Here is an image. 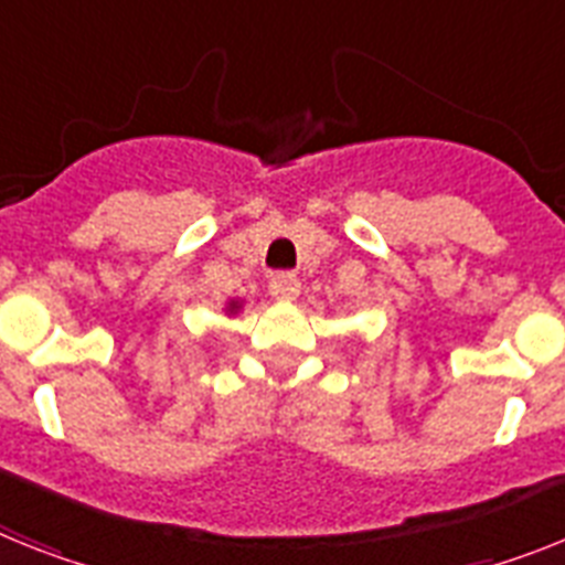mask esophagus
Returning <instances> with one entry per match:
<instances>
[{
	"mask_svg": "<svg viewBox=\"0 0 565 565\" xmlns=\"http://www.w3.org/2000/svg\"><path fill=\"white\" fill-rule=\"evenodd\" d=\"M269 292H273L275 301H296L298 292H301V284L292 273H275L269 278Z\"/></svg>",
	"mask_w": 565,
	"mask_h": 565,
	"instance_id": "esophagus-1",
	"label": "esophagus"
}]
</instances>
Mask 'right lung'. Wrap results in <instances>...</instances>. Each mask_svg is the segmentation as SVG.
Wrapping results in <instances>:
<instances>
[{
  "instance_id": "obj_1",
  "label": "right lung",
  "mask_w": 565,
  "mask_h": 565,
  "mask_svg": "<svg viewBox=\"0 0 565 565\" xmlns=\"http://www.w3.org/2000/svg\"><path fill=\"white\" fill-rule=\"evenodd\" d=\"M241 310H244V298H226V305H224L226 319H235Z\"/></svg>"
}]
</instances>
